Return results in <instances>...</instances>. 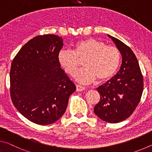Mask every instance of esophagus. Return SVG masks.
Wrapping results in <instances>:
<instances>
[{"label":"esophagus","mask_w":152,"mask_h":152,"mask_svg":"<svg viewBox=\"0 0 152 152\" xmlns=\"http://www.w3.org/2000/svg\"><path fill=\"white\" fill-rule=\"evenodd\" d=\"M85 87L79 86V85H76V90L77 91H81L83 90H85Z\"/></svg>","instance_id":"1"}]
</instances>
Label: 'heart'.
<instances>
[{"instance_id":"heart-1","label":"heart","mask_w":152,"mask_h":152,"mask_svg":"<svg viewBox=\"0 0 152 152\" xmlns=\"http://www.w3.org/2000/svg\"><path fill=\"white\" fill-rule=\"evenodd\" d=\"M81 59L84 67L76 73ZM121 60L116 47L91 38L79 41L73 50H62L58 54V63L65 73L73 76L76 72L75 77L82 84L91 83L96 79L98 81L110 79L118 71Z\"/></svg>"}]
</instances>
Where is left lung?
<instances>
[{"label":"left lung","mask_w":152,"mask_h":152,"mask_svg":"<svg viewBox=\"0 0 152 152\" xmlns=\"http://www.w3.org/2000/svg\"><path fill=\"white\" fill-rule=\"evenodd\" d=\"M122 55V64L115 76L97 88L100 95L94 107V113L110 123L126 120L141 100L143 90V78L135 54L118 39L108 35Z\"/></svg>","instance_id":"left-lung-1"}]
</instances>
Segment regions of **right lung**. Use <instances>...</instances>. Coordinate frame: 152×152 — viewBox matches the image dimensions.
<instances>
[{
	"instance_id": "add662e5",
	"label": "right lung",
	"mask_w": 152,
	"mask_h": 152,
	"mask_svg": "<svg viewBox=\"0 0 152 152\" xmlns=\"http://www.w3.org/2000/svg\"><path fill=\"white\" fill-rule=\"evenodd\" d=\"M63 46V39L56 35L38 36L27 42L12 61V102L22 115L38 125L58 121L76 90L58 63Z\"/></svg>"
}]
</instances>
